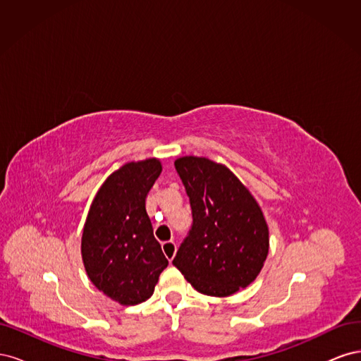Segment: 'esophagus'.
Instances as JSON below:
<instances>
[{
	"mask_svg": "<svg viewBox=\"0 0 361 361\" xmlns=\"http://www.w3.org/2000/svg\"><path fill=\"white\" fill-rule=\"evenodd\" d=\"M162 251H164V255H166V257L171 262L174 255H176V244H174L173 241L162 243Z\"/></svg>",
	"mask_w": 361,
	"mask_h": 361,
	"instance_id": "1",
	"label": "esophagus"
}]
</instances>
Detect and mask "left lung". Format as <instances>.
<instances>
[{
  "instance_id": "1",
  "label": "left lung",
  "mask_w": 361,
  "mask_h": 361,
  "mask_svg": "<svg viewBox=\"0 0 361 361\" xmlns=\"http://www.w3.org/2000/svg\"><path fill=\"white\" fill-rule=\"evenodd\" d=\"M192 224L173 265L195 290L227 297L247 288L268 255V226L259 204L227 167L197 157L174 161Z\"/></svg>"
}]
</instances>
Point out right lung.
<instances>
[{
	"label": "right lung",
	"mask_w": 361,
	"mask_h": 361,
	"mask_svg": "<svg viewBox=\"0 0 361 361\" xmlns=\"http://www.w3.org/2000/svg\"><path fill=\"white\" fill-rule=\"evenodd\" d=\"M158 159L125 164L97 191L84 226L81 253L87 274L106 297L134 305L152 297L167 268L146 211L161 174Z\"/></svg>",
	"instance_id": "1"
}]
</instances>
